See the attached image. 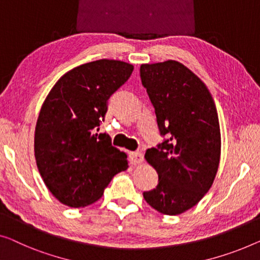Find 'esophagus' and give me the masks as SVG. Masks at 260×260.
<instances>
[{"mask_svg":"<svg viewBox=\"0 0 260 260\" xmlns=\"http://www.w3.org/2000/svg\"><path fill=\"white\" fill-rule=\"evenodd\" d=\"M131 157H132V164L133 165H139L141 164L143 161V156H142V153L140 152H134L131 154Z\"/></svg>","mask_w":260,"mask_h":260,"instance_id":"esophagus-1","label":"esophagus"}]
</instances>
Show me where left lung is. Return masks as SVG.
Wrapping results in <instances>:
<instances>
[{"instance_id":"1","label":"left lung","mask_w":260,"mask_h":260,"mask_svg":"<svg viewBox=\"0 0 260 260\" xmlns=\"http://www.w3.org/2000/svg\"><path fill=\"white\" fill-rule=\"evenodd\" d=\"M143 87L155 108L160 134L168 139L146 152L158 175L143 199L155 210L175 216L203 199L214 183L220 157V131L205 84L176 60L142 64Z\"/></svg>"}]
</instances>
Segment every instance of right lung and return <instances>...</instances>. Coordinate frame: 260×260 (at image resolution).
Returning a JSON list of instances; mask_svg holds the SVG:
<instances>
[{
    "label": "right lung",
    "instance_id": "1",
    "mask_svg": "<svg viewBox=\"0 0 260 260\" xmlns=\"http://www.w3.org/2000/svg\"><path fill=\"white\" fill-rule=\"evenodd\" d=\"M133 65L99 59L72 69L57 81L42 105L35 129V157L46 187L68 207L94 203L127 155L98 134L110 96L133 72Z\"/></svg>",
    "mask_w": 260,
    "mask_h": 260
}]
</instances>
